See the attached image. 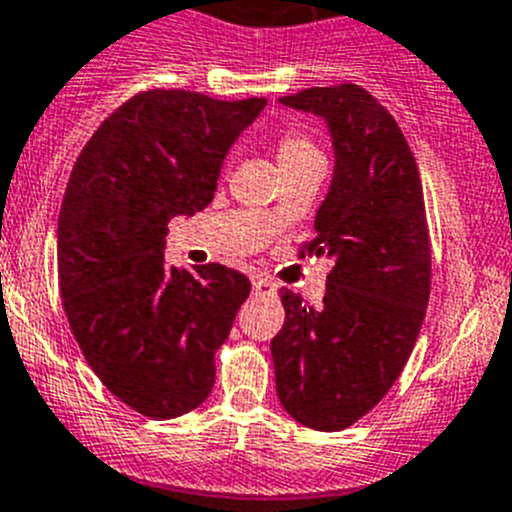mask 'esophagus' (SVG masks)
I'll return each mask as SVG.
<instances>
[{
    "label": "esophagus",
    "instance_id": "esophagus-1",
    "mask_svg": "<svg viewBox=\"0 0 512 512\" xmlns=\"http://www.w3.org/2000/svg\"><path fill=\"white\" fill-rule=\"evenodd\" d=\"M252 293H255V295H275V293H278V285L272 283L270 278H265V275H255V278H252Z\"/></svg>",
    "mask_w": 512,
    "mask_h": 512
}]
</instances>
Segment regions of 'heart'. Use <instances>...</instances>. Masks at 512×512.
I'll return each instance as SVG.
<instances>
[{"mask_svg": "<svg viewBox=\"0 0 512 512\" xmlns=\"http://www.w3.org/2000/svg\"><path fill=\"white\" fill-rule=\"evenodd\" d=\"M321 154L318 146L313 143V138L298 126H288L278 133V159L280 164H288V161L305 159V156Z\"/></svg>", "mask_w": 512, "mask_h": 512, "instance_id": "obj_1", "label": "heart"}]
</instances>
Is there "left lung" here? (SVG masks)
Masks as SVG:
<instances>
[{
	"instance_id": "8db88e82",
	"label": "left lung",
	"mask_w": 512,
	"mask_h": 512,
	"mask_svg": "<svg viewBox=\"0 0 512 512\" xmlns=\"http://www.w3.org/2000/svg\"><path fill=\"white\" fill-rule=\"evenodd\" d=\"M323 116L336 148L315 237L298 257H331L321 308L283 288L285 323L272 338L280 404L295 422L341 432L369 414L409 361L432 288L424 191L412 148L361 85L285 95Z\"/></svg>"
}]
</instances>
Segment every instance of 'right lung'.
<instances>
[{
    "label": "right lung",
    "mask_w": 512,
    "mask_h": 512,
    "mask_svg": "<svg viewBox=\"0 0 512 512\" xmlns=\"http://www.w3.org/2000/svg\"><path fill=\"white\" fill-rule=\"evenodd\" d=\"M265 103L143 90L73 166L57 219L62 308L95 376L143 417L174 419L207 399L214 353L250 295V280L219 262L169 267L164 245L171 219L212 202L229 146Z\"/></svg>",
    "instance_id": "right-lung-1"
}]
</instances>
